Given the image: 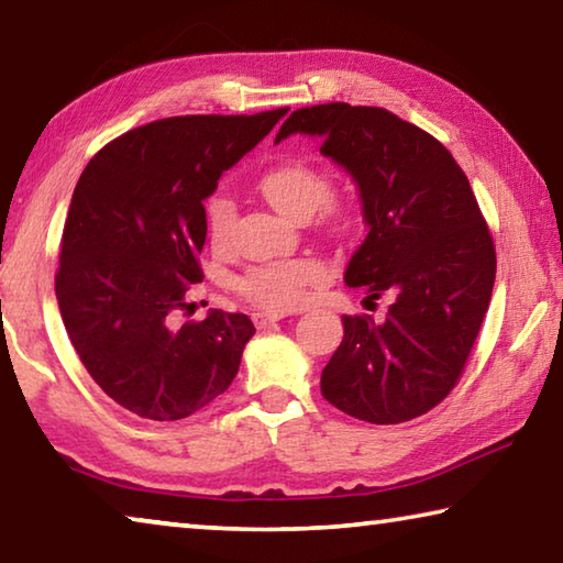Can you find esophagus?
<instances>
[{"mask_svg": "<svg viewBox=\"0 0 563 563\" xmlns=\"http://www.w3.org/2000/svg\"><path fill=\"white\" fill-rule=\"evenodd\" d=\"M280 320H285V312H271V310L255 312V325H258L261 330L271 328V325H275V322H280Z\"/></svg>", "mask_w": 563, "mask_h": 563, "instance_id": "34e87169", "label": "esophagus"}]
</instances>
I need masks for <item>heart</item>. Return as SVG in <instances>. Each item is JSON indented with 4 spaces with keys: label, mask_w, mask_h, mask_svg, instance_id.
Returning a JSON list of instances; mask_svg holds the SVG:
<instances>
[{
    "label": "heart",
    "mask_w": 563,
    "mask_h": 563,
    "mask_svg": "<svg viewBox=\"0 0 563 563\" xmlns=\"http://www.w3.org/2000/svg\"><path fill=\"white\" fill-rule=\"evenodd\" d=\"M258 190L275 211L305 221L322 206L330 216L340 218V206L330 203V178L325 170L305 158H285L268 166L258 178ZM235 221V203L231 196L216 194L206 201V231L208 241L221 251L231 238V228ZM322 278V265L308 255L298 258L275 261L265 265H255L238 280L247 300L265 310H288L302 302L305 292L312 283Z\"/></svg>",
    "instance_id": "b5f03b06"
}]
</instances>
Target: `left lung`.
Listing matches in <instances>:
<instances>
[{"label": "left lung", "mask_w": 563, "mask_h": 563, "mask_svg": "<svg viewBox=\"0 0 563 563\" xmlns=\"http://www.w3.org/2000/svg\"><path fill=\"white\" fill-rule=\"evenodd\" d=\"M292 133L320 139L357 186L367 235L345 283L393 298L383 322L342 318L322 397L362 422H407L452 393L479 335L497 278L489 228L450 151L395 113L320 103L292 111L275 144Z\"/></svg>", "instance_id": "1"}]
</instances>
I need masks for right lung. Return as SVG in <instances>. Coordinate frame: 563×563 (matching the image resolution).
<instances>
[{"instance_id":"add662e5","label":"right lung","mask_w":563,"mask_h":563,"mask_svg":"<svg viewBox=\"0 0 563 563\" xmlns=\"http://www.w3.org/2000/svg\"><path fill=\"white\" fill-rule=\"evenodd\" d=\"M288 109L176 117L103 146L84 168L64 223L56 302L76 355L129 412L174 422L233 383L255 335L243 312L170 325L201 283L203 201Z\"/></svg>"}]
</instances>
